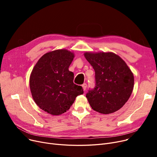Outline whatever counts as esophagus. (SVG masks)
Returning <instances> with one entry per match:
<instances>
[{
    "mask_svg": "<svg viewBox=\"0 0 157 157\" xmlns=\"http://www.w3.org/2000/svg\"><path fill=\"white\" fill-rule=\"evenodd\" d=\"M82 87H83V89L84 91H85L86 88V87H87V85H86V83H84L83 85H82Z\"/></svg>",
    "mask_w": 157,
    "mask_h": 157,
    "instance_id": "34e87169",
    "label": "esophagus"
}]
</instances>
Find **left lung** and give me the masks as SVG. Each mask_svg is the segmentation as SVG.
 <instances>
[{
	"instance_id": "obj_1",
	"label": "left lung",
	"mask_w": 157,
	"mask_h": 157,
	"mask_svg": "<svg viewBox=\"0 0 157 157\" xmlns=\"http://www.w3.org/2000/svg\"><path fill=\"white\" fill-rule=\"evenodd\" d=\"M84 56L95 72V87L86 95L90 106L105 114L119 110L134 89L132 72L120 56L113 52H85Z\"/></svg>"
}]
</instances>
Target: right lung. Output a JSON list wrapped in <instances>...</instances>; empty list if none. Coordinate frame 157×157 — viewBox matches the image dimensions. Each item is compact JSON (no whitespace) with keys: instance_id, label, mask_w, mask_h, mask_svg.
<instances>
[{"instance_id":"1","label":"right lung","mask_w":157,"mask_h":157,"mask_svg":"<svg viewBox=\"0 0 157 157\" xmlns=\"http://www.w3.org/2000/svg\"><path fill=\"white\" fill-rule=\"evenodd\" d=\"M74 53L56 49L41 56L30 74L29 84L33 99L39 108L52 115H60L69 109L82 86L73 83L74 73L69 67Z\"/></svg>"}]
</instances>
